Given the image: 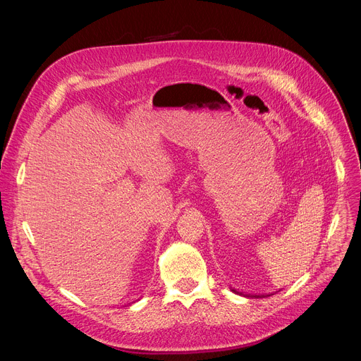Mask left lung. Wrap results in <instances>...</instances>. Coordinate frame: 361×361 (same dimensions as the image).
Returning a JSON list of instances; mask_svg holds the SVG:
<instances>
[{
	"label": "left lung",
	"mask_w": 361,
	"mask_h": 361,
	"mask_svg": "<svg viewBox=\"0 0 361 361\" xmlns=\"http://www.w3.org/2000/svg\"><path fill=\"white\" fill-rule=\"evenodd\" d=\"M233 293H235V294H240V295H244V294H241V293H237L235 290H231ZM244 297H250V295H244ZM252 297H256V298H259V295H252Z\"/></svg>",
	"instance_id": "8db88e82"
}]
</instances>
